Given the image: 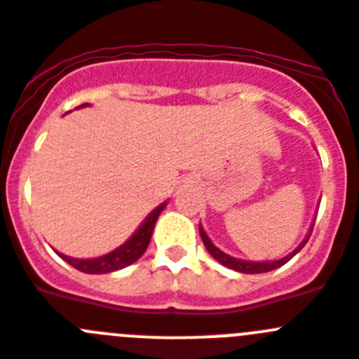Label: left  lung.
I'll return each mask as SVG.
<instances>
[{"mask_svg":"<svg viewBox=\"0 0 359 359\" xmlns=\"http://www.w3.org/2000/svg\"><path fill=\"white\" fill-rule=\"evenodd\" d=\"M313 226H315V224H311L309 231H307V236L304 237L302 243L298 244L297 248H294L290 255L282 257V259H278V261H262V262L243 261V259H237V257H231V255H228V253L221 252V250H219L217 246L212 243L210 237L205 233V230H203L201 224H199V236H201V241H203V244H205V248L208 250V253L214 257L215 261L221 262L223 266H226V268L233 269V271H239V273H266V271H273V269L280 268V266L286 264L287 261H291V259H293V257L297 255V253L300 252L304 246H306V243L309 241V237H311V231H313Z\"/></svg>","mask_w":359,"mask_h":359,"instance_id":"8db88e82","label":"left lung"}]
</instances>
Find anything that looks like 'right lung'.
Segmentation results:
<instances>
[{
	"label": "right lung",
	"mask_w": 359,
	"mask_h": 359,
	"mask_svg": "<svg viewBox=\"0 0 359 359\" xmlns=\"http://www.w3.org/2000/svg\"><path fill=\"white\" fill-rule=\"evenodd\" d=\"M90 104H82L79 107H86ZM77 107V109H79ZM167 207V201H163L161 205H158L147 217L144 219V223L136 228V231L129 237L122 246L115 248L113 252L106 253V255L95 257V259H73V257L65 255V253H59L62 261H66L68 264H72L73 268L82 271V273L90 275H100V273H111V271H116V269H122L126 266L133 264L144 255V252L147 250L149 241H151L152 230H154V224H156L158 217H160L161 210Z\"/></svg>",
	"instance_id": "obj_1"
}]
</instances>
